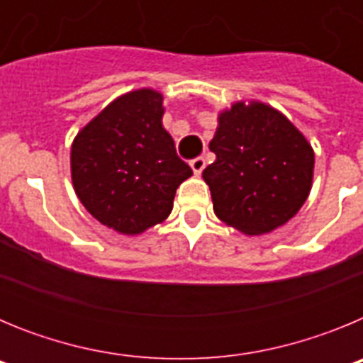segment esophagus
<instances>
[{
  "label": "esophagus",
  "mask_w": 363,
  "mask_h": 363,
  "mask_svg": "<svg viewBox=\"0 0 363 363\" xmlns=\"http://www.w3.org/2000/svg\"><path fill=\"white\" fill-rule=\"evenodd\" d=\"M191 169L194 171V174H201V171L205 169V160L203 158L191 160Z\"/></svg>",
  "instance_id": "obj_1"
}]
</instances>
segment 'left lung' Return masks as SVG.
<instances>
[{
    "label": "left lung",
    "mask_w": 363,
    "mask_h": 363,
    "mask_svg": "<svg viewBox=\"0 0 363 363\" xmlns=\"http://www.w3.org/2000/svg\"><path fill=\"white\" fill-rule=\"evenodd\" d=\"M203 171L214 214L247 236L272 233L306 203L313 187L314 150L274 107L236 101L220 112Z\"/></svg>",
    "instance_id": "obj_1"
}]
</instances>
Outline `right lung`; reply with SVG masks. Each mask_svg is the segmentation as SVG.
<instances>
[{
    "label": "right lung",
    "instance_id": "right-lung-1",
    "mask_svg": "<svg viewBox=\"0 0 363 363\" xmlns=\"http://www.w3.org/2000/svg\"><path fill=\"white\" fill-rule=\"evenodd\" d=\"M163 112L162 92L138 89L111 101L74 138L76 196L120 234H142L167 220L176 189L192 176L163 129Z\"/></svg>",
    "mask_w": 363,
    "mask_h": 363
}]
</instances>
